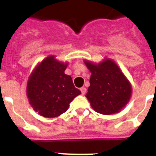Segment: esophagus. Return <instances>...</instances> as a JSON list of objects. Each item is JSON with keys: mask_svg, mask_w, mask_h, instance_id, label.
Wrapping results in <instances>:
<instances>
[{"mask_svg": "<svg viewBox=\"0 0 156 156\" xmlns=\"http://www.w3.org/2000/svg\"><path fill=\"white\" fill-rule=\"evenodd\" d=\"M80 90L81 92H82V95H85L86 92H87V89H86V87L80 88Z\"/></svg>", "mask_w": 156, "mask_h": 156, "instance_id": "obj_1", "label": "esophagus"}]
</instances>
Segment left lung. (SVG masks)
Here are the masks:
<instances>
[{
    "instance_id": "1",
    "label": "left lung",
    "mask_w": 156,
    "mask_h": 156,
    "mask_svg": "<svg viewBox=\"0 0 156 156\" xmlns=\"http://www.w3.org/2000/svg\"><path fill=\"white\" fill-rule=\"evenodd\" d=\"M84 63L91 73L86 97L92 108L104 115L119 112L130 100L132 87L128 79L110 59L100 64Z\"/></svg>"
}]
</instances>
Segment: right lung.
<instances>
[{
    "mask_svg": "<svg viewBox=\"0 0 156 156\" xmlns=\"http://www.w3.org/2000/svg\"><path fill=\"white\" fill-rule=\"evenodd\" d=\"M68 63L48 56L28 78L27 95L33 109L44 117H56L67 111L69 103L80 95L69 75L65 73Z\"/></svg>",
    "mask_w": 156,
    "mask_h": 156,
    "instance_id": "1",
    "label": "right lung"
}]
</instances>
